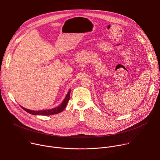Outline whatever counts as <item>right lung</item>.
<instances>
[{"mask_svg": "<svg viewBox=\"0 0 160 160\" xmlns=\"http://www.w3.org/2000/svg\"><path fill=\"white\" fill-rule=\"evenodd\" d=\"M70 92L71 90H69V92H68L65 99H64V101H62V102L61 103V104L60 106H59L57 108L51 109H48V110H43V111H32V110H30L28 109H26L23 107L21 106L22 109H23L25 111H26L27 112L32 114V115H45V116H49V115H54V114H58L61 111H62L64 110V109L66 108L67 103L69 101L70 98Z\"/></svg>", "mask_w": 160, "mask_h": 160, "instance_id": "1", "label": "right lung"}]
</instances>
